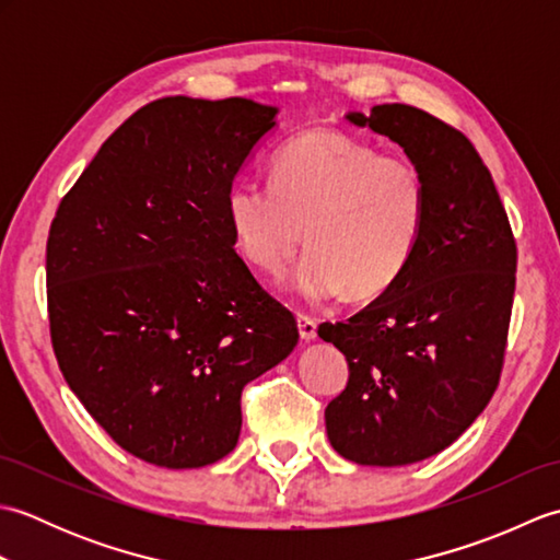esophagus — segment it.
I'll list each match as a JSON object with an SVG mask.
<instances>
[{"label": "esophagus", "mask_w": 560, "mask_h": 560, "mask_svg": "<svg viewBox=\"0 0 560 560\" xmlns=\"http://www.w3.org/2000/svg\"><path fill=\"white\" fill-rule=\"evenodd\" d=\"M299 331L305 341H313L317 337V323L311 315H299Z\"/></svg>", "instance_id": "1"}]
</instances>
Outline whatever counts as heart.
I'll return each mask as SVG.
<instances>
[{
  "label": "heart",
  "mask_w": 560,
  "mask_h": 560,
  "mask_svg": "<svg viewBox=\"0 0 560 560\" xmlns=\"http://www.w3.org/2000/svg\"><path fill=\"white\" fill-rule=\"evenodd\" d=\"M241 255L281 277L305 243L291 277L307 301L349 289L375 299L407 271L428 219V180L407 153L380 151L341 129H307L271 161V185L243 180L225 197Z\"/></svg>",
  "instance_id": "heart-1"
}]
</instances>
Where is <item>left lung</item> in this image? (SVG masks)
I'll use <instances>...</instances> for the list:
<instances>
[{"instance_id": "1", "label": "left lung", "mask_w": 560, "mask_h": 560, "mask_svg": "<svg viewBox=\"0 0 560 560\" xmlns=\"http://www.w3.org/2000/svg\"><path fill=\"white\" fill-rule=\"evenodd\" d=\"M349 120L421 165L428 219L395 287L347 323L319 325L349 361L325 423L341 457L401 467L455 443L501 383L517 243L491 171L459 129L401 103Z\"/></svg>"}]
</instances>
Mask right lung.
<instances>
[{
    "label": "right lung",
    "instance_id": "right-lung-1",
    "mask_svg": "<svg viewBox=\"0 0 560 560\" xmlns=\"http://www.w3.org/2000/svg\"><path fill=\"white\" fill-rule=\"evenodd\" d=\"M273 115L247 98L144 105L105 139L47 235L59 371L117 445L156 467L229 455L243 387L299 343L293 313L235 253L225 213Z\"/></svg>",
    "mask_w": 560,
    "mask_h": 560
}]
</instances>
